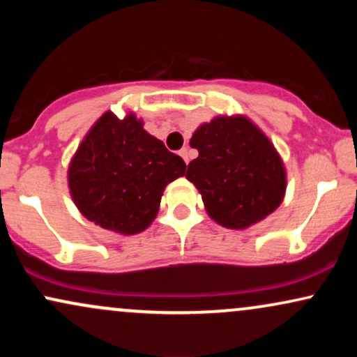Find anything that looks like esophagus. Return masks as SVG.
Listing matches in <instances>:
<instances>
[{"label":"esophagus","mask_w":357,"mask_h":357,"mask_svg":"<svg viewBox=\"0 0 357 357\" xmlns=\"http://www.w3.org/2000/svg\"><path fill=\"white\" fill-rule=\"evenodd\" d=\"M179 155H181V158L184 159V162H190V149H188V147H183L181 151H179Z\"/></svg>","instance_id":"esophagus-1"}]
</instances>
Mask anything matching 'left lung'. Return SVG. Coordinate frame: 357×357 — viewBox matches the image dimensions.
I'll return each mask as SVG.
<instances>
[{"mask_svg":"<svg viewBox=\"0 0 357 357\" xmlns=\"http://www.w3.org/2000/svg\"><path fill=\"white\" fill-rule=\"evenodd\" d=\"M198 158L186 179L203 198L204 210L230 230L265 220L285 198L287 171L267 134L247 116H216L192 132Z\"/></svg>","mask_w":357,"mask_h":357,"instance_id":"left-lung-1","label":"left lung"}]
</instances>
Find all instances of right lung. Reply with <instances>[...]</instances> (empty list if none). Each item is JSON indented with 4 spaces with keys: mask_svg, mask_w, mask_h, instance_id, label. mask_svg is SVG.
I'll return each mask as SVG.
<instances>
[{
    "mask_svg": "<svg viewBox=\"0 0 357 357\" xmlns=\"http://www.w3.org/2000/svg\"><path fill=\"white\" fill-rule=\"evenodd\" d=\"M186 165L127 112L99 117L72 155L70 196L89 221L119 235H137L158 216L162 192Z\"/></svg>",
    "mask_w": 357,
    "mask_h": 357,
    "instance_id": "1",
    "label": "right lung"
}]
</instances>
